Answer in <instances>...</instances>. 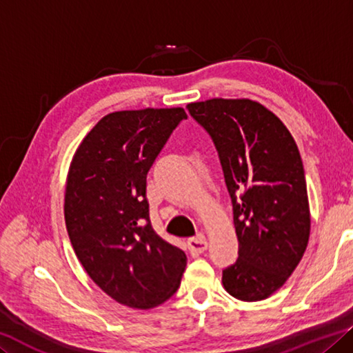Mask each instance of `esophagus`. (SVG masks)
Wrapping results in <instances>:
<instances>
[{"mask_svg":"<svg viewBox=\"0 0 353 353\" xmlns=\"http://www.w3.org/2000/svg\"><path fill=\"white\" fill-rule=\"evenodd\" d=\"M188 251L192 256H199L201 253H204L207 250V240L204 239V236H196V237H192L188 239Z\"/></svg>","mask_w":353,"mask_h":353,"instance_id":"obj_1","label":"esophagus"}]
</instances>
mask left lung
<instances>
[{
    "label": "left lung",
    "mask_w": 353,
    "mask_h": 353,
    "mask_svg": "<svg viewBox=\"0 0 353 353\" xmlns=\"http://www.w3.org/2000/svg\"><path fill=\"white\" fill-rule=\"evenodd\" d=\"M187 108L215 144L232 201L239 257L223 270V286L239 300H264L292 275L310 239L297 144L286 125L253 100L210 99Z\"/></svg>",
    "instance_id": "1"
}]
</instances>
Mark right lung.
Returning <instances> with one entry per match:
<instances>
[{"label":"right lung","mask_w":353,"mask_h":353,"mask_svg":"<svg viewBox=\"0 0 353 353\" xmlns=\"http://www.w3.org/2000/svg\"><path fill=\"white\" fill-rule=\"evenodd\" d=\"M183 108L116 111L83 139L67 176L64 218L75 254L117 303L150 310L176 294L187 256L154 231L148 172Z\"/></svg>","instance_id":"1"}]
</instances>
